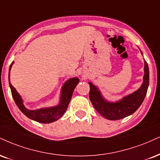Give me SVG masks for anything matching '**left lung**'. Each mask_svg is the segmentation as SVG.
Returning a JSON list of instances; mask_svg holds the SVG:
<instances>
[{
  "label": "left lung",
  "instance_id": "1",
  "mask_svg": "<svg viewBox=\"0 0 160 160\" xmlns=\"http://www.w3.org/2000/svg\"><path fill=\"white\" fill-rule=\"evenodd\" d=\"M90 85L89 99L95 109L102 116L109 120H119L132 114L137 110L145 99L149 86V70L145 61V75L142 86L137 91L115 103H109L102 98L100 92L92 82Z\"/></svg>",
  "mask_w": 160,
  "mask_h": 160
}]
</instances>
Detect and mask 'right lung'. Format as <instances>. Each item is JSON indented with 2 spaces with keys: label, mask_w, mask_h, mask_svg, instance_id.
I'll use <instances>...</instances> for the list:
<instances>
[{
  "label": "right lung",
  "mask_w": 160,
  "mask_h": 160,
  "mask_svg": "<svg viewBox=\"0 0 160 160\" xmlns=\"http://www.w3.org/2000/svg\"><path fill=\"white\" fill-rule=\"evenodd\" d=\"M12 64L13 62L9 66V86H10L12 98L19 109L29 118L36 121L37 122L43 123V124H48V123L53 122L58 120L59 118H61L68 108V106L70 103L71 99H72L73 92H74L75 87L79 82V79L78 78L69 79L68 81L63 85L62 88L60 103L58 106L51 107V108L29 110V109L25 108L24 104H23L22 98L9 81V72H10V69Z\"/></svg>",
  "instance_id": "right-lung-1"
}]
</instances>
